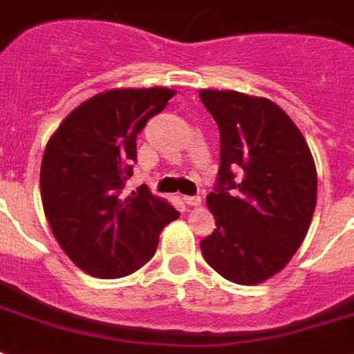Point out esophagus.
<instances>
[{
	"mask_svg": "<svg viewBox=\"0 0 354 354\" xmlns=\"http://www.w3.org/2000/svg\"><path fill=\"white\" fill-rule=\"evenodd\" d=\"M183 202L187 203V205H191V207H196L202 203V198L200 196H183Z\"/></svg>",
	"mask_w": 354,
	"mask_h": 354,
	"instance_id": "esophagus-1",
	"label": "esophagus"
}]
</instances>
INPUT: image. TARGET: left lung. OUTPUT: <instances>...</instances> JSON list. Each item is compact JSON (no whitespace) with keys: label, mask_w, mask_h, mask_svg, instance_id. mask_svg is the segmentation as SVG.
Here are the masks:
<instances>
[{"label":"left lung","mask_w":354,"mask_h":354,"mask_svg":"<svg viewBox=\"0 0 354 354\" xmlns=\"http://www.w3.org/2000/svg\"><path fill=\"white\" fill-rule=\"evenodd\" d=\"M220 129V169L207 205L216 229L200 242L227 280L254 286L287 266L317 207V169L301 132L277 103L200 91Z\"/></svg>","instance_id":"obj_1"}]
</instances>
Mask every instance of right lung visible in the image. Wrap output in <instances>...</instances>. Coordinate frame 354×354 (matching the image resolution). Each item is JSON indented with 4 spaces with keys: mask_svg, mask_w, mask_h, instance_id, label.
<instances>
[{
    "mask_svg": "<svg viewBox=\"0 0 354 354\" xmlns=\"http://www.w3.org/2000/svg\"><path fill=\"white\" fill-rule=\"evenodd\" d=\"M174 96L171 88H118L74 109L48 140L39 185L43 211L67 257L88 274L122 278L154 257L180 212L147 187L131 196L136 138Z\"/></svg>",
    "mask_w": 354,
    "mask_h": 354,
    "instance_id": "1",
    "label": "right lung"
}]
</instances>
